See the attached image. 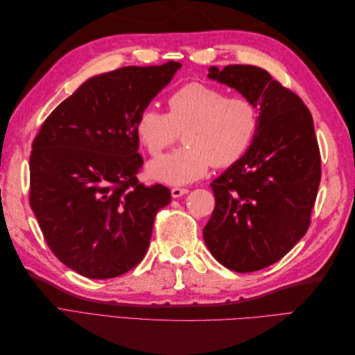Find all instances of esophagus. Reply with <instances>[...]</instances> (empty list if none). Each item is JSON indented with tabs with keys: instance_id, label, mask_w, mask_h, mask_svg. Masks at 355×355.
Masks as SVG:
<instances>
[{
	"instance_id": "34e87169",
	"label": "esophagus",
	"mask_w": 355,
	"mask_h": 355,
	"mask_svg": "<svg viewBox=\"0 0 355 355\" xmlns=\"http://www.w3.org/2000/svg\"><path fill=\"white\" fill-rule=\"evenodd\" d=\"M171 197L173 198H179V197H182V196H185V194H188V189L187 188H171Z\"/></svg>"
}]
</instances>
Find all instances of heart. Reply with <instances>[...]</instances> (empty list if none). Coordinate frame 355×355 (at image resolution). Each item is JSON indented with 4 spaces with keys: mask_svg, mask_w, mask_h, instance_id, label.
Masks as SVG:
<instances>
[{
    "mask_svg": "<svg viewBox=\"0 0 355 355\" xmlns=\"http://www.w3.org/2000/svg\"><path fill=\"white\" fill-rule=\"evenodd\" d=\"M182 130L187 146L149 163L151 179L187 185L206 175L211 164H235L253 142L257 111L243 96H227L216 87L189 83L170 94L167 114L146 106L135 123L137 141L153 157L173 144Z\"/></svg>",
    "mask_w": 355,
    "mask_h": 355,
    "instance_id": "obj_1",
    "label": "heart"
}]
</instances>
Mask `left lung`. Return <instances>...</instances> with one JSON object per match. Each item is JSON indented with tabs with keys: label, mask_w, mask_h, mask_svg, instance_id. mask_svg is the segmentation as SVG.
I'll use <instances>...</instances> for the list:
<instances>
[{
	"label": "left lung",
	"mask_w": 355,
	"mask_h": 355,
	"mask_svg": "<svg viewBox=\"0 0 355 355\" xmlns=\"http://www.w3.org/2000/svg\"><path fill=\"white\" fill-rule=\"evenodd\" d=\"M207 77L237 90L259 115L249 151L210 184L216 204L204 243L228 270L259 271L308 231L321 178L314 121L299 96L262 68L210 67Z\"/></svg>",
	"instance_id": "8db88e82"
}]
</instances>
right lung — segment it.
I'll return each instance as SVG.
<instances>
[{
    "instance_id": "obj_1",
    "label": "right lung",
    "mask_w": 355,
    "mask_h": 355,
    "mask_svg": "<svg viewBox=\"0 0 355 355\" xmlns=\"http://www.w3.org/2000/svg\"><path fill=\"white\" fill-rule=\"evenodd\" d=\"M182 63L125 67L84 81L53 111L32 144L31 209L58 259L94 280L130 271L149 247L168 188L136 173V118Z\"/></svg>"
}]
</instances>
